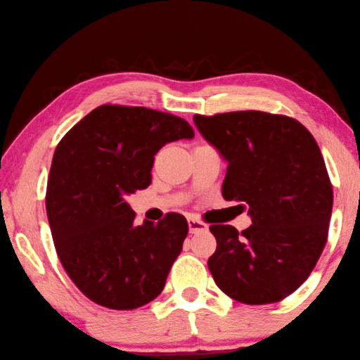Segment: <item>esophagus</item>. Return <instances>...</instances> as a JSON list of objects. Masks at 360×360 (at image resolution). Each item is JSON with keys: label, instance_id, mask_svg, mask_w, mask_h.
Masks as SVG:
<instances>
[{"label": "esophagus", "instance_id": "34e87169", "mask_svg": "<svg viewBox=\"0 0 360 360\" xmlns=\"http://www.w3.org/2000/svg\"><path fill=\"white\" fill-rule=\"evenodd\" d=\"M188 230L191 233H200V231H206L207 230V225L205 221H201L195 217H188Z\"/></svg>", "mask_w": 360, "mask_h": 360}]
</instances>
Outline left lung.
<instances>
[{"mask_svg":"<svg viewBox=\"0 0 360 360\" xmlns=\"http://www.w3.org/2000/svg\"><path fill=\"white\" fill-rule=\"evenodd\" d=\"M193 122L228 162L224 198L245 202L252 217L243 233L209 228L217 240L207 259L214 282L238 302H278L305 282L328 240L334 192L323 154L283 115L247 110Z\"/></svg>","mask_w":360,"mask_h":360,"instance_id":"1","label":"left lung"}]
</instances>
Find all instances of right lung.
Segmentation results:
<instances>
[{"label":"right lung","mask_w":360,"mask_h":360,"mask_svg":"<svg viewBox=\"0 0 360 360\" xmlns=\"http://www.w3.org/2000/svg\"><path fill=\"white\" fill-rule=\"evenodd\" d=\"M193 139L179 116L145 107L101 105L63 136L51 162L49 224L72 282L113 310H134L162 292L188 233L169 212L135 225L126 197L151 184L154 155Z\"/></svg>","instance_id":"right-lung-1"}]
</instances>
